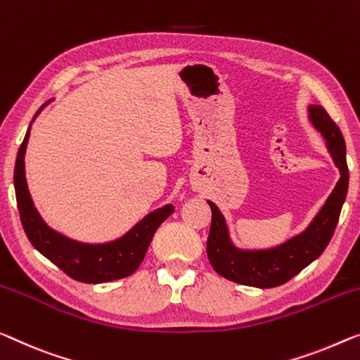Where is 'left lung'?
Wrapping results in <instances>:
<instances>
[{
	"label": "left lung",
	"instance_id": "8db88e82",
	"mask_svg": "<svg viewBox=\"0 0 360 360\" xmlns=\"http://www.w3.org/2000/svg\"><path fill=\"white\" fill-rule=\"evenodd\" d=\"M309 120L323 136L325 146L336 167L340 180L322 209L301 233L265 250H243L230 238L229 225L224 214L212 201H207L212 211L211 231L207 238V257L215 272L235 283L254 288H274L297 275L314 262L328 246L338 224L342 204L346 201L349 170L346 162L345 138L322 106H307Z\"/></svg>",
	"mask_w": 360,
	"mask_h": 360
}]
</instances>
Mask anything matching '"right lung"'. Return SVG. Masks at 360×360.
<instances>
[{"label": "right lung", "mask_w": 360, "mask_h": 360, "mask_svg": "<svg viewBox=\"0 0 360 360\" xmlns=\"http://www.w3.org/2000/svg\"><path fill=\"white\" fill-rule=\"evenodd\" d=\"M49 103L51 99L33 115L24 141L19 148L18 159H15V199H18L20 222L25 235L38 252L77 281L106 283V281L125 278L140 267L154 233L159 225L174 214V206L165 204L162 207L154 209L122 236L106 243H84L51 229L37 211L25 179V151L29 145L32 124Z\"/></svg>", "instance_id": "add662e5"}]
</instances>
